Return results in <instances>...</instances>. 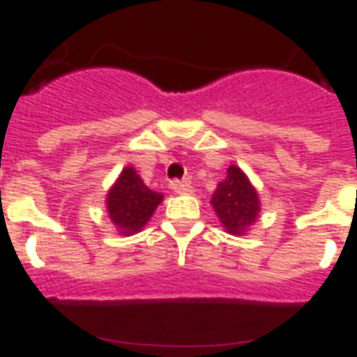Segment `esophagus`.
<instances>
[{
	"instance_id": "1",
	"label": "esophagus",
	"mask_w": 357,
	"mask_h": 357,
	"mask_svg": "<svg viewBox=\"0 0 357 357\" xmlns=\"http://www.w3.org/2000/svg\"><path fill=\"white\" fill-rule=\"evenodd\" d=\"M170 189L174 190V192H178V195H185V192H189L190 189H192V185H190L189 179H176V181H172L170 183Z\"/></svg>"
}]
</instances>
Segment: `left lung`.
<instances>
[{
    "label": "left lung",
    "instance_id": "obj_1",
    "mask_svg": "<svg viewBox=\"0 0 357 357\" xmlns=\"http://www.w3.org/2000/svg\"><path fill=\"white\" fill-rule=\"evenodd\" d=\"M211 206L220 218L224 229L231 235H244L257 220L261 211L259 196L246 174L231 165L226 178L218 183Z\"/></svg>",
    "mask_w": 357,
    "mask_h": 357
}]
</instances>
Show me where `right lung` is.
<instances>
[{
  "mask_svg": "<svg viewBox=\"0 0 357 357\" xmlns=\"http://www.w3.org/2000/svg\"><path fill=\"white\" fill-rule=\"evenodd\" d=\"M107 213L120 235H133L144 228L162 195L146 187L133 167H126L107 192Z\"/></svg>",
  "mask_w": 357,
  "mask_h": 357,
  "instance_id": "add662e5",
  "label": "right lung"
}]
</instances>
